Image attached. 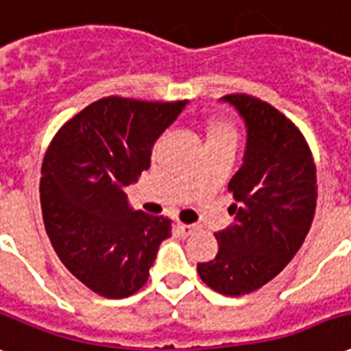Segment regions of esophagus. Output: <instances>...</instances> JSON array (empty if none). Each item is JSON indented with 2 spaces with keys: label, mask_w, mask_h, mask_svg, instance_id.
Listing matches in <instances>:
<instances>
[{
  "label": "esophagus",
  "mask_w": 351,
  "mask_h": 351,
  "mask_svg": "<svg viewBox=\"0 0 351 351\" xmlns=\"http://www.w3.org/2000/svg\"><path fill=\"white\" fill-rule=\"evenodd\" d=\"M176 228H178V232L182 236H189L191 232H195L197 225H186V223H176Z\"/></svg>",
  "instance_id": "1"
}]
</instances>
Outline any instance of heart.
<instances>
[{
    "instance_id": "1",
    "label": "heart",
    "mask_w": 351,
    "mask_h": 351,
    "mask_svg": "<svg viewBox=\"0 0 351 351\" xmlns=\"http://www.w3.org/2000/svg\"><path fill=\"white\" fill-rule=\"evenodd\" d=\"M202 136H204V145H214V143H230L236 145L238 141V132H236L234 124L227 121V119H208L202 124Z\"/></svg>"
}]
</instances>
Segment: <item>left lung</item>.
I'll return each mask as SVG.
<instances>
[{
  "mask_svg": "<svg viewBox=\"0 0 351 351\" xmlns=\"http://www.w3.org/2000/svg\"><path fill=\"white\" fill-rule=\"evenodd\" d=\"M245 123L243 162L230 182L234 223L215 232L214 261L197 264L215 292L243 295L285 269L305 241L316 210V165L305 137L281 111L249 95H227Z\"/></svg>",
  "mask_w": 351,
  "mask_h": 351,
  "instance_id": "left-lung-1",
  "label": "left lung"
}]
</instances>
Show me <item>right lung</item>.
<instances>
[{
    "instance_id": "right-lung-1",
    "label": "right lung",
    "mask_w": 351,
    "mask_h": 351,
    "mask_svg": "<svg viewBox=\"0 0 351 351\" xmlns=\"http://www.w3.org/2000/svg\"><path fill=\"white\" fill-rule=\"evenodd\" d=\"M186 104L102 98L72 117L46 150V232L70 274L104 298L136 294L171 236V219L132 208L124 188L150 167L156 139Z\"/></svg>"
}]
</instances>
